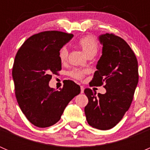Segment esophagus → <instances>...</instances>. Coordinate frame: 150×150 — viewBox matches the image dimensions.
Listing matches in <instances>:
<instances>
[{"instance_id": "34e87169", "label": "esophagus", "mask_w": 150, "mask_h": 150, "mask_svg": "<svg viewBox=\"0 0 150 150\" xmlns=\"http://www.w3.org/2000/svg\"><path fill=\"white\" fill-rule=\"evenodd\" d=\"M84 92V87L83 86H81V93H83Z\"/></svg>"}]
</instances>
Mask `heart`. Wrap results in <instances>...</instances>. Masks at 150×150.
Returning a JSON list of instances; mask_svg holds the SVG:
<instances>
[{"instance_id":"heart-1","label":"heart","mask_w":150,"mask_h":150,"mask_svg":"<svg viewBox=\"0 0 150 150\" xmlns=\"http://www.w3.org/2000/svg\"><path fill=\"white\" fill-rule=\"evenodd\" d=\"M78 45L81 47L85 54L89 56H94L99 49V43L96 39L91 35H87L80 39L78 42ZM68 49L66 46L62 47L59 52V57L62 63L66 62L68 58ZM88 73V70L81 69H73L69 72V75L71 78L76 80H82L85 75Z\"/></svg>"}]
</instances>
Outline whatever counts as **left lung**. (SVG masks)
<instances>
[{"mask_svg":"<svg viewBox=\"0 0 150 150\" xmlns=\"http://www.w3.org/2000/svg\"><path fill=\"white\" fill-rule=\"evenodd\" d=\"M102 55L96 65L91 86H103L104 94L84 90L88 102L84 111L88 123L108 130L121 120L129 109L139 81L138 62L129 45L113 33L99 36Z\"/></svg>","mask_w":150,"mask_h":150,"instance_id":"8db88e82","label":"left lung"}]
</instances>
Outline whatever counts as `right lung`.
<instances>
[{
    "instance_id": "right-lung-1",
    "label": "right lung",
    "mask_w": 150,
    "mask_h": 150,
    "mask_svg": "<svg viewBox=\"0 0 150 150\" xmlns=\"http://www.w3.org/2000/svg\"><path fill=\"white\" fill-rule=\"evenodd\" d=\"M73 35L56 30L40 32L27 39L18 50L12 69L15 95L28 120L46 128L61 118L68 103L81 87L67 80L59 90L50 88L52 75L62 69L59 52Z\"/></svg>"
}]
</instances>
